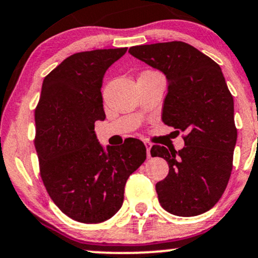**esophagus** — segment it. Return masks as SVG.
<instances>
[{
    "mask_svg": "<svg viewBox=\"0 0 258 258\" xmlns=\"http://www.w3.org/2000/svg\"><path fill=\"white\" fill-rule=\"evenodd\" d=\"M144 144H145V146H146L147 157H148V158H151V147H152V144H151V142H148V141H145Z\"/></svg>",
    "mask_w": 258,
    "mask_h": 258,
    "instance_id": "34e87169",
    "label": "esophagus"
}]
</instances>
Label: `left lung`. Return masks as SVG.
Segmentation results:
<instances>
[{"label": "left lung", "mask_w": 258, "mask_h": 258, "mask_svg": "<svg viewBox=\"0 0 258 258\" xmlns=\"http://www.w3.org/2000/svg\"><path fill=\"white\" fill-rule=\"evenodd\" d=\"M129 53L165 75L162 120L186 134L182 150L151 148V156L169 164L168 176L156 184L160 205L176 216L207 213L225 192L237 144L234 102L222 70L180 41L135 45Z\"/></svg>", "instance_id": "obj_1"}]
</instances>
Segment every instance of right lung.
Returning <instances> with one entry per match:
<instances>
[{
	"label": "right lung",
	"instance_id": "obj_1",
	"mask_svg": "<svg viewBox=\"0 0 258 258\" xmlns=\"http://www.w3.org/2000/svg\"><path fill=\"white\" fill-rule=\"evenodd\" d=\"M128 48L82 51L66 57L42 84L35 111V147L45 189L63 214L100 223L119 210L130 175L146 159L138 139L104 148L96 120H104L102 80Z\"/></svg>",
	"mask_w": 258,
	"mask_h": 258
}]
</instances>
